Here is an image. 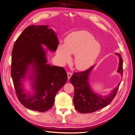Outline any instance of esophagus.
Returning a JSON list of instances; mask_svg holds the SVG:
<instances>
[{
	"mask_svg": "<svg viewBox=\"0 0 135 135\" xmlns=\"http://www.w3.org/2000/svg\"><path fill=\"white\" fill-rule=\"evenodd\" d=\"M72 75V73H71V72H68L67 73V76H68V79H69L71 78Z\"/></svg>",
	"mask_w": 135,
	"mask_h": 135,
	"instance_id": "esophagus-1",
	"label": "esophagus"
}]
</instances>
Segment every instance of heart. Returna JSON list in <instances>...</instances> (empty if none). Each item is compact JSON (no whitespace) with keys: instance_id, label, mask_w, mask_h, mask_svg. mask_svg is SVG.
I'll list each match as a JSON object with an SVG mask.
<instances>
[{"instance_id":"1","label":"heart","mask_w":135,"mask_h":135,"mask_svg":"<svg viewBox=\"0 0 135 135\" xmlns=\"http://www.w3.org/2000/svg\"><path fill=\"white\" fill-rule=\"evenodd\" d=\"M100 52V46L91 34L86 31L74 32L67 37L65 44L58 45L59 59L63 63L69 62L71 54H76L74 63L78 69L83 70L91 66Z\"/></svg>"}]
</instances>
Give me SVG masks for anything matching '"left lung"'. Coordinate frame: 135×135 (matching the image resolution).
Instances as JSON below:
<instances>
[{
	"instance_id": "1",
	"label": "left lung",
	"mask_w": 135,
	"mask_h": 135,
	"mask_svg": "<svg viewBox=\"0 0 135 135\" xmlns=\"http://www.w3.org/2000/svg\"><path fill=\"white\" fill-rule=\"evenodd\" d=\"M119 57V65L117 72L123 75V61L120 54L116 53ZM95 65L83 72L74 73L70 79V82L74 88L73 103L74 108L79 112L87 113L95 112L110 103L115 97L118 89L119 82L107 96H103L94 92L91 87L89 77Z\"/></svg>"
}]
</instances>
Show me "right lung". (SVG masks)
Segmentation results:
<instances>
[{"mask_svg": "<svg viewBox=\"0 0 135 135\" xmlns=\"http://www.w3.org/2000/svg\"><path fill=\"white\" fill-rule=\"evenodd\" d=\"M59 41L48 26H30L15 42L12 54L11 76L19 101L28 109L46 112L51 108L58 91L66 83L63 67L47 64V51L56 52ZM31 82L32 92H27L24 81Z\"/></svg>", "mask_w": 135, "mask_h": 135, "instance_id": "obj_1", "label": "right lung"}]
</instances>
